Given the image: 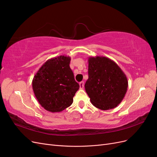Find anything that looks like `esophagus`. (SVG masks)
I'll use <instances>...</instances> for the list:
<instances>
[{
  "label": "esophagus",
  "mask_w": 157,
  "mask_h": 157,
  "mask_svg": "<svg viewBox=\"0 0 157 157\" xmlns=\"http://www.w3.org/2000/svg\"><path fill=\"white\" fill-rule=\"evenodd\" d=\"M79 85H80V89H83L84 88V82L83 81L80 82L79 83Z\"/></svg>",
  "instance_id": "34e87169"
}]
</instances>
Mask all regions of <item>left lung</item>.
<instances>
[{
    "mask_svg": "<svg viewBox=\"0 0 157 157\" xmlns=\"http://www.w3.org/2000/svg\"><path fill=\"white\" fill-rule=\"evenodd\" d=\"M88 61V79L84 87L90 101L101 110L115 108L127 92L126 75L115 61L106 57H90Z\"/></svg>",
    "mask_w": 157,
    "mask_h": 157,
    "instance_id": "1",
    "label": "left lung"
}]
</instances>
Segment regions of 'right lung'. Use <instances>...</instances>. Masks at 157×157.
I'll use <instances>...</instances> for the list:
<instances>
[{
  "label": "right lung",
  "mask_w": 157,
  "mask_h": 157,
  "mask_svg": "<svg viewBox=\"0 0 157 157\" xmlns=\"http://www.w3.org/2000/svg\"><path fill=\"white\" fill-rule=\"evenodd\" d=\"M71 58L59 56L47 60L37 71L32 81L33 90L40 105L52 113L69 107L79 89L72 70Z\"/></svg>",
  "instance_id": "obj_1"
}]
</instances>
